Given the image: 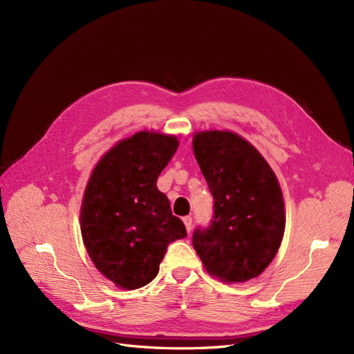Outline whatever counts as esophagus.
I'll use <instances>...</instances> for the list:
<instances>
[{
	"instance_id": "34e87169",
	"label": "esophagus",
	"mask_w": 354,
	"mask_h": 354,
	"mask_svg": "<svg viewBox=\"0 0 354 354\" xmlns=\"http://www.w3.org/2000/svg\"><path fill=\"white\" fill-rule=\"evenodd\" d=\"M183 223H185V226H186V230L190 233V230H192V223H194V221H192V217H190V216L185 217V218H183Z\"/></svg>"
}]
</instances>
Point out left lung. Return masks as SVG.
Segmentation results:
<instances>
[{
  "label": "left lung",
  "mask_w": 354,
  "mask_h": 354,
  "mask_svg": "<svg viewBox=\"0 0 354 354\" xmlns=\"http://www.w3.org/2000/svg\"><path fill=\"white\" fill-rule=\"evenodd\" d=\"M192 146L214 196L211 226L195 230L194 248L217 279H254L272 263L283 239L279 181L263 155L236 133L196 131Z\"/></svg>",
  "instance_id": "left-lung-1"
}]
</instances>
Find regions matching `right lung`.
<instances>
[{"instance_id": "1", "label": "right lung", "mask_w": 354, "mask_h": 354, "mask_svg": "<svg viewBox=\"0 0 354 354\" xmlns=\"http://www.w3.org/2000/svg\"><path fill=\"white\" fill-rule=\"evenodd\" d=\"M178 145L173 134L142 130L112 146L91 171L80 211L82 242L95 269L118 288L152 282L168 243L186 238L156 187Z\"/></svg>"}]
</instances>
